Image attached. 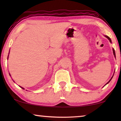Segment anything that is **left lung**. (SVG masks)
I'll return each instance as SVG.
<instances>
[{"instance_id":"obj_1","label":"left lung","mask_w":121,"mask_h":121,"mask_svg":"<svg viewBox=\"0 0 121 121\" xmlns=\"http://www.w3.org/2000/svg\"><path fill=\"white\" fill-rule=\"evenodd\" d=\"M104 36H105V37H106V38H107L109 40V42H110V43H112V42L111 39H110V38L109 37H108V36H106V35H104ZM112 51H113V54H114V56H115V58H116V55H115V50H114V48H112ZM114 74H113V75H112V78H110V80H109V81H108V82H107V83H106V84H105V85H104V86H105L106 85H107L108 83H109L110 82V81L112 80V77H113V76H114Z\"/></svg>"}]
</instances>
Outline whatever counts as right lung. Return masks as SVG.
Returning a JSON list of instances; mask_svg holds the SVG:
<instances>
[{"instance_id":"obj_1","label":"right lung","mask_w":121,"mask_h":121,"mask_svg":"<svg viewBox=\"0 0 121 121\" xmlns=\"http://www.w3.org/2000/svg\"><path fill=\"white\" fill-rule=\"evenodd\" d=\"M8 58H9V56H8L7 60H8ZM9 75H10V76H11V74H10V73H9ZM20 87H21V88H22V89H24L23 87H21V86H20Z\"/></svg>"}]
</instances>
